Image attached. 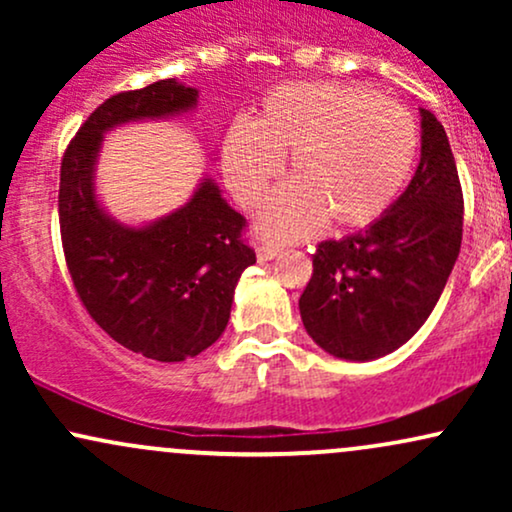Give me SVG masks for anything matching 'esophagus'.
I'll return each instance as SVG.
<instances>
[{
	"mask_svg": "<svg viewBox=\"0 0 512 512\" xmlns=\"http://www.w3.org/2000/svg\"><path fill=\"white\" fill-rule=\"evenodd\" d=\"M279 252H281L279 245H274V243H264V240H260V243H257V260H260V262H269V260H274V257L279 255Z\"/></svg>",
	"mask_w": 512,
	"mask_h": 512,
	"instance_id": "obj_1",
	"label": "esophagus"
}]
</instances>
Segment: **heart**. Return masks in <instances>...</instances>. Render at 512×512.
<instances>
[{
    "label": "heart",
    "instance_id": "b5f03b06",
    "mask_svg": "<svg viewBox=\"0 0 512 512\" xmlns=\"http://www.w3.org/2000/svg\"><path fill=\"white\" fill-rule=\"evenodd\" d=\"M289 156L291 182L260 211V231L276 240L363 228L385 214L419 156V127L402 103L361 86L296 81L264 96L252 122L228 127L223 178L240 207L262 202Z\"/></svg>",
    "mask_w": 512,
    "mask_h": 512
}]
</instances>
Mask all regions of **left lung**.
<instances>
[{"mask_svg":"<svg viewBox=\"0 0 512 512\" xmlns=\"http://www.w3.org/2000/svg\"><path fill=\"white\" fill-rule=\"evenodd\" d=\"M462 185L448 134L421 110V161L366 231L322 240L298 308L327 354L373 361L409 342L436 308L462 243Z\"/></svg>","mask_w":512,"mask_h":512,"instance_id":"8db88e82","label":"left lung"}]
</instances>
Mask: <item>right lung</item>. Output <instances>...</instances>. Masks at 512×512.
Wrapping results in <instances>:
<instances>
[{"label":"right lung","instance_id":"right-lung-1","mask_svg":"<svg viewBox=\"0 0 512 512\" xmlns=\"http://www.w3.org/2000/svg\"><path fill=\"white\" fill-rule=\"evenodd\" d=\"M195 103V88L175 79L115 93L88 115L60 166L62 250L76 296L117 344L166 363L202 354L226 330L240 274L255 264V250L245 243L248 221L204 180L166 219L120 226L93 195V161L105 129Z\"/></svg>","mask_w":512,"mask_h":512}]
</instances>
